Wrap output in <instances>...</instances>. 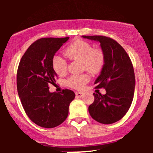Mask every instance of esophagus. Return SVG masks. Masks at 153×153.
Wrapping results in <instances>:
<instances>
[{
	"mask_svg": "<svg viewBox=\"0 0 153 153\" xmlns=\"http://www.w3.org/2000/svg\"><path fill=\"white\" fill-rule=\"evenodd\" d=\"M82 92H75V95H76V96L78 98H81L82 96Z\"/></svg>",
	"mask_w": 153,
	"mask_h": 153,
	"instance_id": "34e87169",
	"label": "esophagus"
}]
</instances>
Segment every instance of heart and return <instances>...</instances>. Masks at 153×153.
Here are the masks:
<instances>
[{
  "label": "heart",
  "mask_w": 153,
  "mask_h": 153,
  "mask_svg": "<svg viewBox=\"0 0 153 153\" xmlns=\"http://www.w3.org/2000/svg\"><path fill=\"white\" fill-rule=\"evenodd\" d=\"M65 55L70 60H80L83 70L97 74L102 71L105 65V53L100 47L92 48V45L82 39H76L70 44L64 51ZM54 71L58 75L66 73L68 62L60 56H54L52 61ZM90 80L88 73L73 75L67 80V85L72 88H83L85 84Z\"/></svg>",
  "instance_id": "1"
}]
</instances>
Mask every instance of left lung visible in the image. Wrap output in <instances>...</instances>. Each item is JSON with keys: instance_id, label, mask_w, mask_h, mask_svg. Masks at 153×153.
Returning <instances> with one entry per match:
<instances>
[{"instance_id": "1", "label": "left lung", "mask_w": 153, "mask_h": 153, "mask_svg": "<svg viewBox=\"0 0 153 153\" xmlns=\"http://www.w3.org/2000/svg\"><path fill=\"white\" fill-rule=\"evenodd\" d=\"M99 42L105 53V65L95 81L96 88L106 94L94 93V101L88 107L93 119L109 124L120 120L130 108L134 93V68L124 49L113 39L105 36H82Z\"/></svg>"}]
</instances>
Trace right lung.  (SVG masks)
Returning <instances> with one entry per match:
<instances>
[{"label":"right lung","instance_id":"obj_1","mask_svg":"<svg viewBox=\"0 0 153 153\" xmlns=\"http://www.w3.org/2000/svg\"><path fill=\"white\" fill-rule=\"evenodd\" d=\"M69 37L42 38L29 46L17 70V91L26 115L38 126L53 128L65 120L75 93L63 89L50 93L57 74L52 66L54 54Z\"/></svg>","mask_w":153,"mask_h":153}]
</instances>
